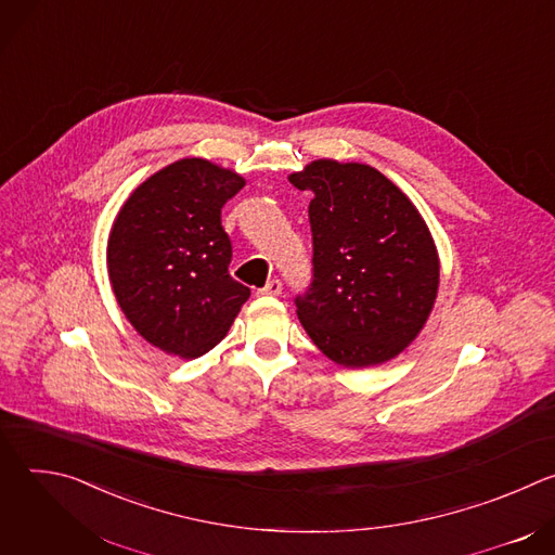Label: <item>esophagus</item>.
<instances>
[{
	"label": "esophagus",
	"mask_w": 555,
	"mask_h": 555,
	"mask_svg": "<svg viewBox=\"0 0 555 555\" xmlns=\"http://www.w3.org/2000/svg\"><path fill=\"white\" fill-rule=\"evenodd\" d=\"M283 292V283H281V279H272V281H268L257 294H261V296H279Z\"/></svg>",
	"instance_id": "obj_1"
}]
</instances>
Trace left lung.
<instances>
[{
    "label": "left lung",
    "instance_id": "8db88e82",
    "mask_svg": "<svg viewBox=\"0 0 555 555\" xmlns=\"http://www.w3.org/2000/svg\"><path fill=\"white\" fill-rule=\"evenodd\" d=\"M311 191V283L298 321L330 360L382 364L404 351L437 298L439 257L411 199L366 165L311 163L292 173Z\"/></svg>",
    "mask_w": 555,
    "mask_h": 555
}]
</instances>
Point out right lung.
<instances>
[{
	"label": "right lung",
	"mask_w": 555,
	"mask_h": 555,
	"mask_svg": "<svg viewBox=\"0 0 555 555\" xmlns=\"http://www.w3.org/2000/svg\"><path fill=\"white\" fill-rule=\"evenodd\" d=\"M244 178L186 157L142 182L120 208L107 244L116 300L135 332L180 358L210 351L250 287L228 272L232 244L223 204Z\"/></svg>",
	"instance_id": "obj_1"
}]
</instances>
